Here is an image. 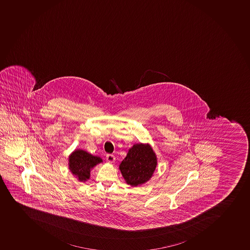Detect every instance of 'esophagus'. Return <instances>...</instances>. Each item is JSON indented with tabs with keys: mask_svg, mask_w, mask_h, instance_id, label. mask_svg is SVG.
<instances>
[{
	"mask_svg": "<svg viewBox=\"0 0 250 250\" xmlns=\"http://www.w3.org/2000/svg\"><path fill=\"white\" fill-rule=\"evenodd\" d=\"M115 160V157L113 154H107L106 161L108 163H114Z\"/></svg>",
	"mask_w": 250,
	"mask_h": 250,
	"instance_id": "34e87169",
	"label": "esophagus"
}]
</instances>
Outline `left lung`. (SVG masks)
<instances>
[{"mask_svg": "<svg viewBox=\"0 0 250 250\" xmlns=\"http://www.w3.org/2000/svg\"><path fill=\"white\" fill-rule=\"evenodd\" d=\"M156 166L157 158L150 146L136 144L129 149L119 169L128 185L137 186L150 179Z\"/></svg>", "mask_w": 250, "mask_h": 250, "instance_id": "obj_1", "label": "left lung"}]
</instances>
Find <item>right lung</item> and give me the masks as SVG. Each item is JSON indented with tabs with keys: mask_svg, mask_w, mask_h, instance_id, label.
<instances>
[{
	"mask_svg": "<svg viewBox=\"0 0 250 250\" xmlns=\"http://www.w3.org/2000/svg\"><path fill=\"white\" fill-rule=\"evenodd\" d=\"M102 162V158L99 157H95L86 151L79 149L73 152L69 157V168L80 181L84 182L89 179L90 170Z\"/></svg>",
	"mask_w": 250,
	"mask_h": 250,
	"instance_id": "right-lung-1",
	"label": "right lung"
}]
</instances>
